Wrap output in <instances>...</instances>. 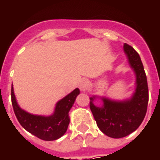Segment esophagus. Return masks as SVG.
I'll return each instance as SVG.
<instances>
[{
  "label": "esophagus",
  "instance_id": "obj_1",
  "mask_svg": "<svg viewBox=\"0 0 160 160\" xmlns=\"http://www.w3.org/2000/svg\"><path fill=\"white\" fill-rule=\"evenodd\" d=\"M88 83H89V82H88V80H86V79L81 80L80 83H79V88H80V90H81L82 92H85V91L87 90Z\"/></svg>",
  "mask_w": 160,
  "mask_h": 160
}]
</instances>
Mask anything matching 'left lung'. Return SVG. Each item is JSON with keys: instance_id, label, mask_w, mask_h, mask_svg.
Instances as JSON below:
<instances>
[{"instance_id": "1", "label": "left lung", "mask_w": 160, "mask_h": 160, "mask_svg": "<svg viewBox=\"0 0 160 160\" xmlns=\"http://www.w3.org/2000/svg\"><path fill=\"white\" fill-rule=\"evenodd\" d=\"M128 63L135 75V90L132 95L123 101H115L103 96L90 98V108L97 126L103 133L111 138H123L134 132L144 119L149 102L147 77L141 58L130 45L124 44ZM101 98L102 106L93 102Z\"/></svg>"}]
</instances>
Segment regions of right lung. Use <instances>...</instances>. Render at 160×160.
I'll return each mask as SVG.
<instances>
[{
    "label": "right lung",
    "mask_w": 160,
    "mask_h": 160,
    "mask_svg": "<svg viewBox=\"0 0 160 160\" xmlns=\"http://www.w3.org/2000/svg\"><path fill=\"white\" fill-rule=\"evenodd\" d=\"M79 93V89L76 88L58 101L54 112L50 116L34 115L22 109L16 100L13 85L11 87V102L18 122L28 132L44 141H54L67 132L70 121L68 113Z\"/></svg>",
    "instance_id": "add662e5"
}]
</instances>
